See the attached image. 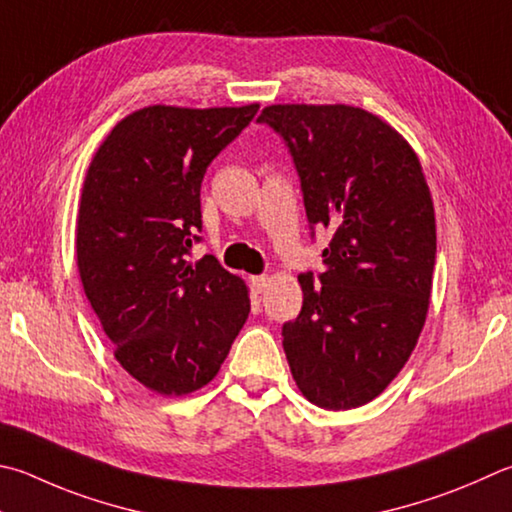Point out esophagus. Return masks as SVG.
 <instances>
[{"mask_svg":"<svg viewBox=\"0 0 512 512\" xmlns=\"http://www.w3.org/2000/svg\"><path fill=\"white\" fill-rule=\"evenodd\" d=\"M250 284H253L257 293H262L264 288L268 286V277L266 275H253V277H250Z\"/></svg>","mask_w":512,"mask_h":512,"instance_id":"34e87169","label":"esophagus"}]
</instances>
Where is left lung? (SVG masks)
I'll return each mask as SVG.
<instances>
[{"label":"left lung","mask_w":512,"mask_h":512,"mask_svg":"<svg viewBox=\"0 0 512 512\" xmlns=\"http://www.w3.org/2000/svg\"><path fill=\"white\" fill-rule=\"evenodd\" d=\"M257 123L291 154L311 237L333 235L324 273L297 277L302 311L282 327L288 367L311 403L360 407L403 369L430 304L436 226L421 163L358 107L273 105Z\"/></svg>","instance_id":"obj_1"}]
</instances>
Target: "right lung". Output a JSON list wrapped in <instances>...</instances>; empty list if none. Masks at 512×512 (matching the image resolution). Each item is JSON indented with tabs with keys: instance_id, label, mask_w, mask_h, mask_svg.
I'll use <instances>...</instances> for the list:
<instances>
[{
	"instance_id": "right-lung-1",
	"label": "right lung",
	"mask_w": 512,
	"mask_h": 512,
	"mask_svg": "<svg viewBox=\"0 0 512 512\" xmlns=\"http://www.w3.org/2000/svg\"><path fill=\"white\" fill-rule=\"evenodd\" d=\"M259 105H154L120 120L82 188L76 253L91 309L116 360L163 396L208 385L244 327V282L201 244V181Z\"/></svg>"
}]
</instances>
